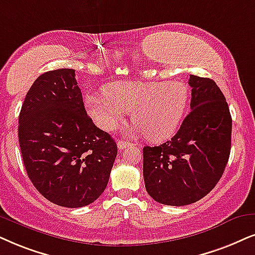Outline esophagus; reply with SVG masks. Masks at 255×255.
I'll return each mask as SVG.
<instances>
[{
  "label": "esophagus",
  "instance_id": "esophagus-1",
  "mask_svg": "<svg viewBox=\"0 0 255 255\" xmlns=\"http://www.w3.org/2000/svg\"><path fill=\"white\" fill-rule=\"evenodd\" d=\"M131 146L130 142H127V141H124V140H119L118 141V148L119 149H125V148Z\"/></svg>",
  "mask_w": 255,
  "mask_h": 255
}]
</instances>
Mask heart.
<instances>
[{
	"mask_svg": "<svg viewBox=\"0 0 255 255\" xmlns=\"http://www.w3.org/2000/svg\"><path fill=\"white\" fill-rule=\"evenodd\" d=\"M189 90L181 81L109 83L104 94L85 99L87 112L100 128L113 130L131 112L134 134L159 142L175 133L187 111Z\"/></svg>",
	"mask_w": 255,
	"mask_h": 255,
	"instance_id": "heart-1",
	"label": "heart"
}]
</instances>
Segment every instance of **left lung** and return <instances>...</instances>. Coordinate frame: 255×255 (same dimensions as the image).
<instances>
[{
    "label": "left lung",
    "mask_w": 255,
    "mask_h": 255,
    "mask_svg": "<svg viewBox=\"0 0 255 255\" xmlns=\"http://www.w3.org/2000/svg\"><path fill=\"white\" fill-rule=\"evenodd\" d=\"M189 114L174 136L143 147L146 191L160 204L185 206L208 194L224 174L231 153L232 118L220 88L207 77L189 76Z\"/></svg>",
    "instance_id": "left-lung-1"
}]
</instances>
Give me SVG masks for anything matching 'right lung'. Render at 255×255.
I'll return each instance as SVG.
<instances>
[{"label":"right lung","mask_w":255,"mask_h":255,"mask_svg":"<svg viewBox=\"0 0 255 255\" xmlns=\"http://www.w3.org/2000/svg\"><path fill=\"white\" fill-rule=\"evenodd\" d=\"M18 142L28 178L53 204L94 202L107 187L118 146L85 109L75 70L42 74L28 90L18 117Z\"/></svg>","instance_id":"obj_1"}]
</instances>
